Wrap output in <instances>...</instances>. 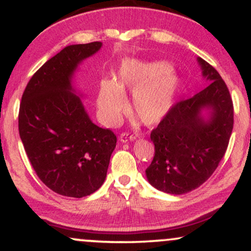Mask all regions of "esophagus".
Segmentation results:
<instances>
[{
  "label": "esophagus",
  "mask_w": 251,
  "mask_h": 251,
  "mask_svg": "<svg viewBox=\"0 0 251 251\" xmlns=\"http://www.w3.org/2000/svg\"><path fill=\"white\" fill-rule=\"evenodd\" d=\"M135 138H137L135 135L128 133V132H124V133L120 134L119 139H120V142L126 143V142H128V140H134Z\"/></svg>",
  "instance_id": "1"
}]
</instances>
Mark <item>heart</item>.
I'll return each mask as SVG.
<instances>
[{"label": "heart", "instance_id": "obj_1", "mask_svg": "<svg viewBox=\"0 0 251 251\" xmlns=\"http://www.w3.org/2000/svg\"><path fill=\"white\" fill-rule=\"evenodd\" d=\"M134 92L132 107L148 125L159 123L174 105L179 89V79L172 73V66L165 61L142 62L127 60L118 72L116 82L103 80L98 93L100 118L107 125H114L127 107L125 91Z\"/></svg>", "mask_w": 251, "mask_h": 251}]
</instances>
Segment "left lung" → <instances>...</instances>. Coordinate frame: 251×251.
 I'll return each mask as SVG.
<instances>
[{
    "label": "left lung",
    "instance_id": "8db88e82",
    "mask_svg": "<svg viewBox=\"0 0 251 251\" xmlns=\"http://www.w3.org/2000/svg\"><path fill=\"white\" fill-rule=\"evenodd\" d=\"M198 61L210 85L174 103L150 135L154 155L146 169L148 179L155 189L172 195L192 191L211 177L234 127V103L226 82L205 60ZM201 108L212 111L209 122L200 117Z\"/></svg>",
    "mask_w": 251,
    "mask_h": 251
}]
</instances>
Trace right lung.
Here are the masks:
<instances>
[{"instance_id": "obj_1", "label": "right lung", "mask_w": 251, "mask_h": 251, "mask_svg": "<svg viewBox=\"0 0 251 251\" xmlns=\"http://www.w3.org/2000/svg\"><path fill=\"white\" fill-rule=\"evenodd\" d=\"M101 42L72 45L50 57L25 86L19 111V132L28 159L47 188L66 197L93 194L107 174L117 135L89 119L71 92L77 63Z\"/></svg>"}]
</instances>
